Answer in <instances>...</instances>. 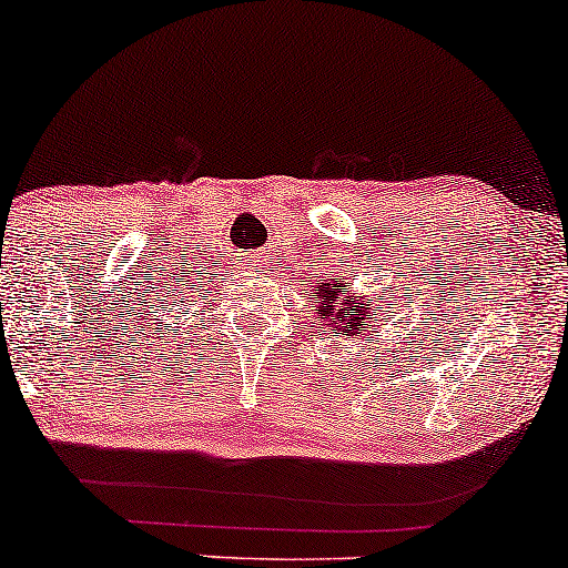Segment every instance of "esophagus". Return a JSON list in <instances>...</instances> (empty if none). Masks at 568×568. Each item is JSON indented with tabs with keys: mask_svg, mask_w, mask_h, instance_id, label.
I'll return each mask as SVG.
<instances>
[{
	"mask_svg": "<svg viewBox=\"0 0 568 568\" xmlns=\"http://www.w3.org/2000/svg\"><path fill=\"white\" fill-rule=\"evenodd\" d=\"M247 266H251V263H247Z\"/></svg>",
	"mask_w": 568,
	"mask_h": 568,
	"instance_id": "obj_1",
	"label": "esophagus"
}]
</instances>
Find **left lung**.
Listing matches in <instances>:
<instances>
[{"instance_id":"1","label":"left lung","mask_w":568,"mask_h":568,"mask_svg":"<svg viewBox=\"0 0 568 568\" xmlns=\"http://www.w3.org/2000/svg\"><path fill=\"white\" fill-rule=\"evenodd\" d=\"M341 284L331 282V278H321V286L313 290L310 297L317 300V317L328 331H338L346 338H372V333H377V325L372 321V307L367 300L348 297L344 290H338ZM346 286V284H344ZM387 321V317H383ZM321 333V331H317Z\"/></svg>"}]
</instances>
